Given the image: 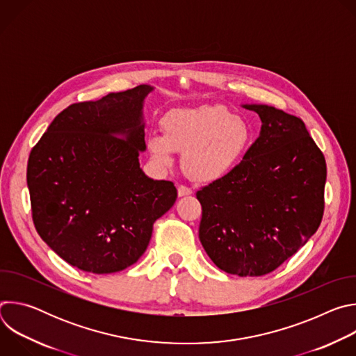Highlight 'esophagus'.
I'll return each instance as SVG.
<instances>
[{"label":"esophagus","mask_w":356,"mask_h":356,"mask_svg":"<svg viewBox=\"0 0 356 356\" xmlns=\"http://www.w3.org/2000/svg\"><path fill=\"white\" fill-rule=\"evenodd\" d=\"M177 194H179V197H186V195L193 194V191L187 186H179L177 187Z\"/></svg>","instance_id":"esophagus-1"}]
</instances>
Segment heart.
I'll use <instances>...</instances> for the list:
<instances>
[{"instance_id":"1","label":"heart","mask_w":356,"mask_h":356,"mask_svg":"<svg viewBox=\"0 0 356 356\" xmlns=\"http://www.w3.org/2000/svg\"><path fill=\"white\" fill-rule=\"evenodd\" d=\"M161 134H150L147 147L163 168L175 166V152L183 155L184 173L194 181L213 183L229 175L252 142L246 120L221 106L180 108L162 118Z\"/></svg>"}]
</instances>
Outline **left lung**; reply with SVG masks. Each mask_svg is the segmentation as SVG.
I'll return each mask as SVG.
<instances>
[{
	"mask_svg": "<svg viewBox=\"0 0 356 356\" xmlns=\"http://www.w3.org/2000/svg\"><path fill=\"white\" fill-rule=\"evenodd\" d=\"M262 128L241 163L197 191L200 242L231 275L273 272L321 224L327 165L304 122L265 104H243Z\"/></svg>",
	"mask_w": 356,
	"mask_h": 356,
	"instance_id": "1",
	"label": "left lung"
}]
</instances>
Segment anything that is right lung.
Masks as SVG:
<instances>
[{
    "instance_id": "add662e5",
    "label": "right lung",
    "mask_w": 356,
    "mask_h": 356,
    "mask_svg": "<svg viewBox=\"0 0 356 356\" xmlns=\"http://www.w3.org/2000/svg\"><path fill=\"white\" fill-rule=\"evenodd\" d=\"M154 87L72 104L33 146L26 181L35 228L69 265L104 275L146 250L158 218L177 198L172 181L147 177L143 101Z\"/></svg>"
}]
</instances>
